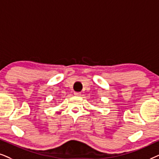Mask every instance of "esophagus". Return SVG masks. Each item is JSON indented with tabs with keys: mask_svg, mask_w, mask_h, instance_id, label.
Wrapping results in <instances>:
<instances>
[{
	"mask_svg": "<svg viewBox=\"0 0 159 159\" xmlns=\"http://www.w3.org/2000/svg\"><path fill=\"white\" fill-rule=\"evenodd\" d=\"M74 94H75V96H81V93H80V92H74Z\"/></svg>",
	"mask_w": 159,
	"mask_h": 159,
	"instance_id": "34e87169",
	"label": "esophagus"
}]
</instances>
